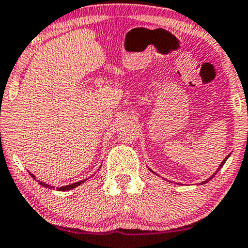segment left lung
<instances>
[{
    "instance_id": "obj_1",
    "label": "left lung",
    "mask_w": 248,
    "mask_h": 248,
    "mask_svg": "<svg viewBox=\"0 0 248 248\" xmlns=\"http://www.w3.org/2000/svg\"><path fill=\"white\" fill-rule=\"evenodd\" d=\"M229 156H230V155H228V156H227V157H226V158H224V160H223V162H222V163H221V164H220V166H218V170H220V169H221V167H222V166H223V165H224V163H226V160H227V159H228V157H229ZM218 170H217V171H218ZM217 172H215V173H214V174H213V175H212V176H211V178H210V179H207V180H206V181H202V183H206V182H208V181H210V180H211V179H212V178H213V176H214V175H215V174H217Z\"/></svg>"
}]
</instances>
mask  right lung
Listing matches in <instances>:
<instances>
[{"label":"right lung","mask_w":248,"mask_h":248,"mask_svg":"<svg viewBox=\"0 0 248 248\" xmlns=\"http://www.w3.org/2000/svg\"><path fill=\"white\" fill-rule=\"evenodd\" d=\"M30 174H31V178H34L35 179V176L31 174V173L30 172ZM85 180H82V181H79V182H76V183H73V185H68V186H65V187H60V188H57V190L58 191H66V190H70V189H73V188H76V187H78L79 185H81V183H83L84 182ZM38 183H40L41 186H43V187H46V188H49V189H52V188H54V187H51L50 185H46V183H44V182H42V181H38Z\"/></svg>","instance_id":"obj_1"}]
</instances>
